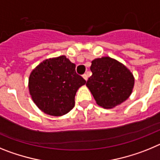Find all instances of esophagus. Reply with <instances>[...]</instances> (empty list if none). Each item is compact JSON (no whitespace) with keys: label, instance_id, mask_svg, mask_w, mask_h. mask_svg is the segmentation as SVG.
<instances>
[{"label":"esophagus","instance_id":"esophagus-1","mask_svg":"<svg viewBox=\"0 0 160 160\" xmlns=\"http://www.w3.org/2000/svg\"><path fill=\"white\" fill-rule=\"evenodd\" d=\"M82 77L86 81H87V79H88V74H87V73H84L82 75Z\"/></svg>","mask_w":160,"mask_h":160}]
</instances>
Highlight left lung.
<instances>
[{
	"mask_svg": "<svg viewBox=\"0 0 160 160\" xmlns=\"http://www.w3.org/2000/svg\"><path fill=\"white\" fill-rule=\"evenodd\" d=\"M92 75L87 82V87L98 106L113 108L123 102L132 92L135 78L124 65L110 57L92 61Z\"/></svg>",
	"mask_w": 160,
	"mask_h": 160,
	"instance_id": "8db88e82",
	"label": "left lung"
}]
</instances>
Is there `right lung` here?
<instances>
[{
    "mask_svg": "<svg viewBox=\"0 0 160 160\" xmlns=\"http://www.w3.org/2000/svg\"><path fill=\"white\" fill-rule=\"evenodd\" d=\"M86 80L76 73L75 64L66 56L46 59L30 73L29 90L32 101L44 113L61 116L74 107V98Z\"/></svg>",
    "mask_w": 160,
    "mask_h": 160,
    "instance_id": "obj_1",
    "label": "right lung"
}]
</instances>
